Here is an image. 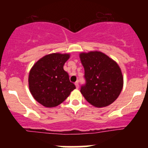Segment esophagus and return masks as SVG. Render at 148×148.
<instances>
[{
    "label": "esophagus",
    "mask_w": 148,
    "mask_h": 148,
    "mask_svg": "<svg viewBox=\"0 0 148 148\" xmlns=\"http://www.w3.org/2000/svg\"><path fill=\"white\" fill-rule=\"evenodd\" d=\"M75 86H76V88H79V81H76V82H75Z\"/></svg>",
    "instance_id": "esophagus-1"
}]
</instances>
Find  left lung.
Returning <instances> with one entry per match:
<instances>
[{
	"mask_svg": "<svg viewBox=\"0 0 148 148\" xmlns=\"http://www.w3.org/2000/svg\"><path fill=\"white\" fill-rule=\"evenodd\" d=\"M86 84L81 87L85 99L96 107L110 105L121 92L123 77L118 64L99 51L80 54Z\"/></svg>",
	"mask_w": 148,
	"mask_h": 148,
	"instance_id": "8db88e82",
	"label": "left lung"
}]
</instances>
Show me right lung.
<instances>
[{"instance_id":"1","label":"right lung","mask_w":148,"mask_h":148,"mask_svg":"<svg viewBox=\"0 0 148 148\" xmlns=\"http://www.w3.org/2000/svg\"><path fill=\"white\" fill-rule=\"evenodd\" d=\"M69 58V54H49L40 59L30 69V91L34 99L44 106H57L76 88L63 69Z\"/></svg>"}]
</instances>
